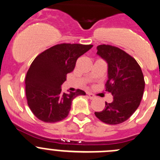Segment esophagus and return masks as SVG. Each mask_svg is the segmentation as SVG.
Returning <instances> with one entry per match:
<instances>
[{
	"instance_id": "esophagus-1",
	"label": "esophagus",
	"mask_w": 160,
	"mask_h": 160,
	"mask_svg": "<svg viewBox=\"0 0 160 160\" xmlns=\"http://www.w3.org/2000/svg\"><path fill=\"white\" fill-rule=\"evenodd\" d=\"M88 95L90 99H94L96 98L95 95H94V94H92V93H88Z\"/></svg>"
}]
</instances>
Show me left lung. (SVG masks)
<instances>
[{"instance_id": "left-lung-1", "label": "left lung", "mask_w": 160, "mask_h": 160, "mask_svg": "<svg viewBox=\"0 0 160 160\" xmlns=\"http://www.w3.org/2000/svg\"><path fill=\"white\" fill-rule=\"evenodd\" d=\"M97 54L108 63V80L105 91L111 93L113 101L105 102L96 117L107 124H119L129 119L138 108L145 90V80L138 63L119 48L108 44L97 47Z\"/></svg>"}]
</instances>
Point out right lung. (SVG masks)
<instances>
[{"label": "right lung", "instance_id": "right-lung-1", "mask_svg": "<svg viewBox=\"0 0 160 160\" xmlns=\"http://www.w3.org/2000/svg\"><path fill=\"white\" fill-rule=\"evenodd\" d=\"M92 47L91 44H60L36 57L26 73L25 83L28 105L40 120L61 121L69 115L72 101L77 96L86 94L80 89L62 94L61 86L66 75L73 71L77 58Z\"/></svg>", "mask_w": 160, "mask_h": 160}]
</instances>
